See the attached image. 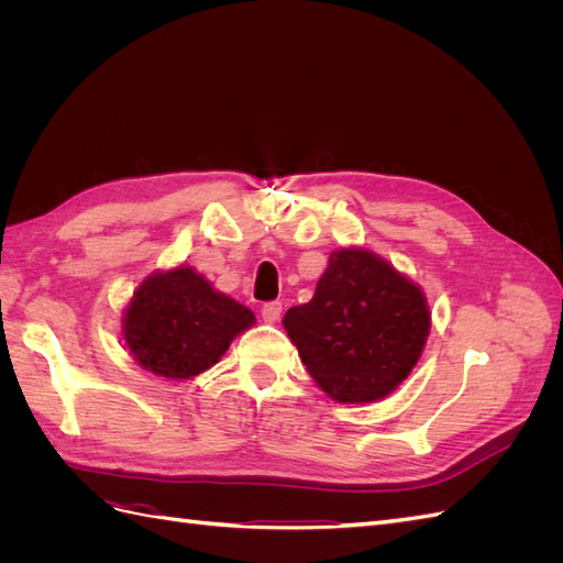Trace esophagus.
<instances>
[{"mask_svg": "<svg viewBox=\"0 0 563 563\" xmlns=\"http://www.w3.org/2000/svg\"><path fill=\"white\" fill-rule=\"evenodd\" d=\"M261 314L267 323H277L279 317H282V302H265Z\"/></svg>", "mask_w": 563, "mask_h": 563, "instance_id": "esophagus-1", "label": "esophagus"}]
</instances>
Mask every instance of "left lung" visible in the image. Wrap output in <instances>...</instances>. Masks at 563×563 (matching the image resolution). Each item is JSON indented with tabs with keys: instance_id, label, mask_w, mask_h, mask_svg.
I'll return each mask as SVG.
<instances>
[{
	"instance_id": "8db88e82",
	"label": "left lung",
	"mask_w": 563,
	"mask_h": 563,
	"mask_svg": "<svg viewBox=\"0 0 563 563\" xmlns=\"http://www.w3.org/2000/svg\"><path fill=\"white\" fill-rule=\"evenodd\" d=\"M314 383L340 404H371L397 389L430 335L422 288L366 249H340L310 302L284 314Z\"/></svg>"
}]
</instances>
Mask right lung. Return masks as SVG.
<instances>
[{
  "label": "right lung",
  "mask_w": 563,
  "mask_h": 563,
  "mask_svg": "<svg viewBox=\"0 0 563 563\" xmlns=\"http://www.w3.org/2000/svg\"><path fill=\"white\" fill-rule=\"evenodd\" d=\"M255 317L216 291L190 265L150 275L124 310V340L133 360L155 376L187 380L220 362Z\"/></svg>",
  "instance_id": "obj_1"
}]
</instances>
